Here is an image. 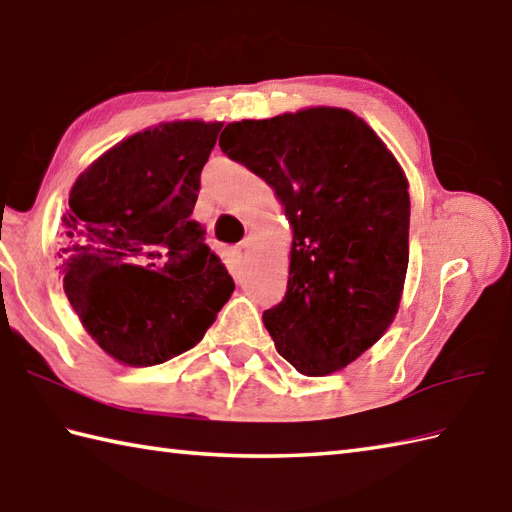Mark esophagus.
Instances as JSON below:
<instances>
[{"label": "esophagus", "mask_w": 512, "mask_h": 512, "mask_svg": "<svg viewBox=\"0 0 512 512\" xmlns=\"http://www.w3.org/2000/svg\"><path fill=\"white\" fill-rule=\"evenodd\" d=\"M249 247H252V243H249V238H247V241H243V243H238V245L234 247L236 260H243V258L249 254Z\"/></svg>", "instance_id": "34e87169"}]
</instances>
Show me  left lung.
Wrapping results in <instances>:
<instances>
[{"mask_svg":"<svg viewBox=\"0 0 512 512\" xmlns=\"http://www.w3.org/2000/svg\"><path fill=\"white\" fill-rule=\"evenodd\" d=\"M221 150L274 190L289 221L287 294L263 322L298 373L342 371L400 309L409 267V181L371 125L316 106L227 123Z\"/></svg>","mask_w":512,"mask_h":512,"instance_id":"obj_1","label":"left lung"}]
</instances>
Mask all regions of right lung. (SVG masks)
<instances>
[{
	"label": "right lung",
	"instance_id": "right-lung-1",
	"mask_svg": "<svg viewBox=\"0 0 512 512\" xmlns=\"http://www.w3.org/2000/svg\"><path fill=\"white\" fill-rule=\"evenodd\" d=\"M221 128L201 119L145 128L70 187L61 216L64 291L88 336L128 367L192 349L234 291L190 218Z\"/></svg>",
	"mask_w": 512,
	"mask_h": 512
}]
</instances>
